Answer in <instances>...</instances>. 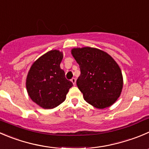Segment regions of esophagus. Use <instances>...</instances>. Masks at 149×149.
<instances>
[{"instance_id":"obj_1","label":"esophagus","mask_w":149,"mask_h":149,"mask_svg":"<svg viewBox=\"0 0 149 149\" xmlns=\"http://www.w3.org/2000/svg\"><path fill=\"white\" fill-rule=\"evenodd\" d=\"M71 81L73 82V85H76V78H72V79H71Z\"/></svg>"}]
</instances>
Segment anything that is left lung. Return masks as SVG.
Segmentation results:
<instances>
[{
    "label": "left lung",
    "mask_w": 149,
    "mask_h": 149,
    "mask_svg": "<svg viewBox=\"0 0 149 149\" xmlns=\"http://www.w3.org/2000/svg\"><path fill=\"white\" fill-rule=\"evenodd\" d=\"M71 53L79 64L81 75L76 81L84 99L102 109L113 105L122 92V71L111 56L91 47L73 49Z\"/></svg>",
    "instance_id": "1"
}]
</instances>
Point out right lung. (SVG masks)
Masks as SVG:
<instances>
[{"mask_svg": "<svg viewBox=\"0 0 149 149\" xmlns=\"http://www.w3.org/2000/svg\"><path fill=\"white\" fill-rule=\"evenodd\" d=\"M63 53L52 50L36 60L30 68L26 80L27 93L41 108L51 109L64 102L73 83L60 68Z\"/></svg>", "mask_w": 149, "mask_h": 149, "instance_id": "obj_1", "label": "right lung"}]
</instances>
